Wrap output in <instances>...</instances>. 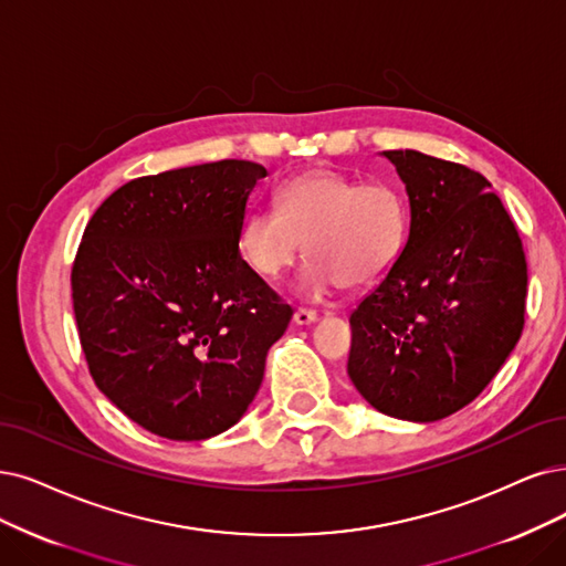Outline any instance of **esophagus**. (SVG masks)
Masks as SVG:
<instances>
[{
  "instance_id": "esophagus-1",
  "label": "esophagus",
  "mask_w": 566,
  "mask_h": 566,
  "mask_svg": "<svg viewBox=\"0 0 566 566\" xmlns=\"http://www.w3.org/2000/svg\"><path fill=\"white\" fill-rule=\"evenodd\" d=\"M317 319H319L317 312H312V310H296L294 312V322L298 326H310V324H315Z\"/></svg>"
}]
</instances>
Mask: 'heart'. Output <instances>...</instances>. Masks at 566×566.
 <instances>
[{"mask_svg":"<svg viewBox=\"0 0 566 566\" xmlns=\"http://www.w3.org/2000/svg\"><path fill=\"white\" fill-rule=\"evenodd\" d=\"M280 209L249 207L238 228L240 259L265 280H277L305 254L315 259L301 277L310 301L328 291L368 289L403 256L410 207L391 181H357L336 170H310L277 191Z\"/></svg>","mask_w":566,"mask_h":566,"instance_id":"heart-1","label":"heart"}]
</instances>
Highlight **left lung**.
I'll use <instances>...</instances> for the list:
<instances>
[{"label":"left lung","instance_id":"1","mask_svg":"<svg viewBox=\"0 0 566 566\" xmlns=\"http://www.w3.org/2000/svg\"><path fill=\"white\" fill-rule=\"evenodd\" d=\"M406 184L403 256L352 312L347 373L389 417L436 422L483 391L525 326L527 261L490 181L420 151H382Z\"/></svg>","mask_w":566,"mask_h":566}]
</instances>
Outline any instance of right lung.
Wrapping results in <instances>:
<instances>
[{"instance_id": "right-lung-1", "label": "right lung", "mask_w": 566, "mask_h": 566, "mask_svg": "<svg viewBox=\"0 0 566 566\" xmlns=\"http://www.w3.org/2000/svg\"><path fill=\"white\" fill-rule=\"evenodd\" d=\"M265 175L259 163L219 160L139 177L83 230L72 301L88 370L156 436L205 441L233 427L294 315L238 251Z\"/></svg>"}]
</instances>
